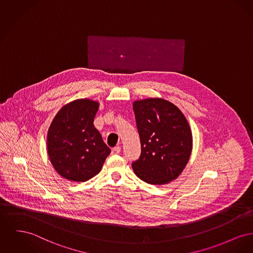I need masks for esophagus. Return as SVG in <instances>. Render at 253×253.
<instances>
[{"instance_id":"1","label":"esophagus","mask_w":253,"mask_h":253,"mask_svg":"<svg viewBox=\"0 0 253 253\" xmlns=\"http://www.w3.org/2000/svg\"><path fill=\"white\" fill-rule=\"evenodd\" d=\"M120 152H121V148L120 147H115V148L112 150V154L113 155H119Z\"/></svg>"}]
</instances>
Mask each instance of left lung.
Returning <instances> with one entry per match:
<instances>
[{
	"label": "left lung",
	"instance_id": "obj_1",
	"mask_svg": "<svg viewBox=\"0 0 253 253\" xmlns=\"http://www.w3.org/2000/svg\"><path fill=\"white\" fill-rule=\"evenodd\" d=\"M134 116L141 143L139 159L132 164L141 180L163 185L181 174L191 156L192 132L184 115L160 97L135 100Z\"/></svg>",
	"mask_w": 253,
	"mask_h": 253
}]
</instances>
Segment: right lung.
<instances>
[{"instance_id":"add662e5","label":"right lung","mask_w":253,"mask_h":253,"mask_svg":"<svg viewBox=\"0 0 253 253\" xmlns=\"http://www.w3.org/2000/svg\"><path fill=\"white\" fill-rule=\"evenodd\" d=\"M99 102L89 98L64 105L52 119L46 135L49 161L63 178L76 182L97 175L111 153L93 120Z\"/></svg>"}]
</instances>
